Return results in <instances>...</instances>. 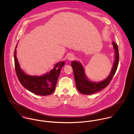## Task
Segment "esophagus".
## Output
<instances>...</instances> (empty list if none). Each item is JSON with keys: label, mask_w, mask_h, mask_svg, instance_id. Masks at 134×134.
<instances>
[{"label": "esophagus", "mask_w": 134, "mask_h": 134, "mask_svg": "<svg viewBox=\"0 0 134 134\" xmlns=\"http://www.w3.org/2000/svg\"><path fill=\"white\" fill-rule=\"evenodd\" d=\"M74 58H75V56L73 55H72V54L70 55L68 57V60H73L74 59Z\"/></svg>", "instance_id": "34e87169"}]
</instances>
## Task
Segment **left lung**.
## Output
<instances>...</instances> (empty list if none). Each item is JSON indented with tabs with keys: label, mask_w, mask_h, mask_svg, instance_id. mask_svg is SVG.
Here are the masks:
<instances>
[{
	"label": "left lung",
	"mask_w": 134,
	"mask_h": 134,
	"mask_svg": "<svg viewBox=\"0 0 134 134\" xmlns=\"http://www.w3.org/2000/svg\"><path fill=\"white\" fill-rule=\"evenodd\" d=\"M113 45L115 51L114 64L109 75L101 82H94L90 81L86 76L83 68L81 63L76 61H73L71 62L77 89L79 92L83 94L90 95L99 91L109 85L116 72L119 60L118 45L114 42H113Z\"/></svg>",
	"instance_id": "8db88e82"
}]
</instances>
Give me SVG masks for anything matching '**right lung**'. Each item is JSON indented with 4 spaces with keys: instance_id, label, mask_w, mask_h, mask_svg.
<instances>
[{
    "instance_id": "add662e5",
    "label": "right lung",
    "mask_w": 134,
    "mask_h": 134,
    "mask_svg": "<svg viewBox=\"0 0 134 134\" xmlns=\"http://www.w3.org/2000/svg\"><path fill=\"white\" fill-rule=\"evenodd\" d=\"M16 46L14 51V64L16 75L22 86L29 91L39 96L50 95L54 92L57 84L61 68L64 65V62L56 64L49 73L41 76L26 75L20 69L16 56Z\"/></svg>"
}]
</instances>
